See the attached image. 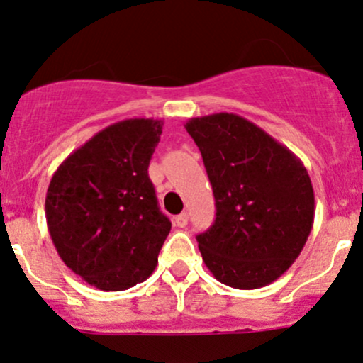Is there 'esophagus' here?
<instances>
[{"mask_svg": "<svg viewBox=\"0 0 363 363\" xmlns=\"http://www.w3.org/2000/svg\"><path fill=\"white\" fill-rule=\"evenodd\" d=\"M188 220H189V217H188V213L186 212H182V213H179L177 217H175V225L177 227H186L188 225Z\"/></svg>", "mask_w": 363, "mask_h": 363, "instance_id": "34e87169", "label": "esophagus"}]
</instances>
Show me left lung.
<instances>
[{
  "label": "left lung",
  "instance_id": "obj_1",
  "mask_svg": "<svg viewBox=\"0 0 363 363\" xmlns=\"http://www.w3.org/2000/svg\"><path fill=\"white\" fill-rule=\"evenodd\" d=\"M212 184L215 222L198 248L222 284L258 289L281 277L303 250L315 213L305 165L291 150L236 113L189 118Z\"/></svg>",
  "mask_w": 363,
  "mask_h": 363
}]
</instances>
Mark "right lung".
Returning <instances> with one entry per match:
<instances>
[{
    "instance_id": "1",
    "label": "right lung",
    "mask_w": 363,
    "mask_h": 363,
    "mask_svg": "<svg viewBox=\"0 0 363 363\" xmlns=\"http://www.w3.org/2000/svg\"><path fill=\"white\" fill-rule=\"evenodd\" d=\"M162 121L127 118L69 155L46 193V222L72 272L101 291L146 281L170 224L158 208L148 165Z\"/></svg>"
}]
</instances>
